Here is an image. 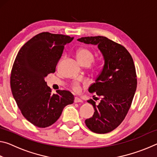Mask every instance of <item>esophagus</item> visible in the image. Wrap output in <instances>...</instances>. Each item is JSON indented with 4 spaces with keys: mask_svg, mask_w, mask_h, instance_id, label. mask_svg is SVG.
<instances>
[{
    "mask_svg": "<svg viewBox=\"0 0 157 157\" xmlns=\"http://www.w3.org/2000/svg\"><path fill=\"white\" fill-rule=\"evenodd\" d=\"M74 102H75V103H78V102H82L83 101H82V100H81L80 98H79L78 97H75V100H74Z\"/></svg>",
    "mask_w": 157,
    "mask_h": 157,
    "instance_id": "1",
    "label": "esophagus"
}]
</instances>
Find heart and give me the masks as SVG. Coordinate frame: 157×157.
<instances>
[{"label": "heart", "instance_id": "obj_1", "mask_svg": "<svg viewBox=\"0 0 157 157\" xmlns=\"http://www.w3.org/2000/svg\"><path fill=\"white\" fill-rule=\"evenodd\" d=\"M77 58L79 62L82 63H91L94 59V54L91 50L86 48H82L79 49L77 52ZM73 89L76 92L79 91L80 86H79V82H75L73 84Z\"/></svg>", "mask_w": 157, "mask_h": 157}]
</instances>
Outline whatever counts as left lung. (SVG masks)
I'll use <instances>...</instances> for the list:
<instances>
[{"label":"left lung","mask_w":157,"mask_h":157,"mask_svg":"<svg viewBox=\"0 0 157 157\" xmlns=\"http://www.w3.org/2000/svg\"><path fill=\"white\" fill-rule=\"evenodd\" d=\"M78 41L97 45L104 57L102 71L89 88L101 100L98 105L93 100H88L95 112L85 124L93 132L106 134L119 126L131 107L137 86L134 61L123 46L105 36L82 37Z\"/></svg>","instance_id":"obj_1"}]
</instances>
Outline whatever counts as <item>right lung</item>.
<instances>
[{"mask_svg": "<svg viewBox=\"0 0 157 157\" xmlns=\"http://www.w3.org/2000/svg\"><path fill=\"white\" fill-rule=\"evenodd\" d=\"M73 37L41 33L33 37L18 51L12 66L10 85L13 97L23 116L34 126L52 125L74 95L66 90L51 94L44 78L55 72L65 45Z\"/></svg>", "mask_w": 157, "mask_h": 157, "instance_id": "right-lung-1", "label": "right lung"}]
</instances>
